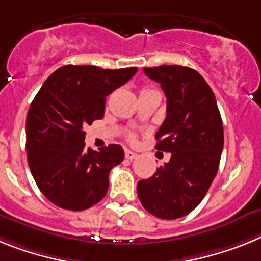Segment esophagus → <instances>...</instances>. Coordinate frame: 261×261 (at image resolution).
<instances>
[{
	"label": "esophagus",
	"mask_w": 261,
	"mask_h": 261,
	"mask_svg": "<svg viewBox=\"0 0 261 261\" xmlns=\"http://www.w3.org/2000/svg\"><path fill=\"white\" fill-rule=\"evenodd\" d=\"M124 158L128 159V160H134V159L138 158V155L135 152H133V151H130V149H126L124 151Z\"/></svg>",
	"instance_id": "1"
}]
</instances>
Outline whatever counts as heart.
Segmentation results:
<instances>
[{
    "label": "heart",
    "instance_id": "heart-1",
    "mask_svg": "<svg viewBox=\"0 0 261 261\" xmlns=\"http://www.w3.org/2000/svg\"><path fill=\"white\" fill-rule=\"evenodd\" d=\"M130 139L131 140H135V137H134V135H130Z\"/></svg>",
    "mask_w": 261,
    "mask_h": 261
}]
</instances>
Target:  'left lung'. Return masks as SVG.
I'll list each match as a JSON object with an SVG mask.
<instances>
[{
    "label": "left lung",
    "mask_w": 261,
    "mask_h": 261,
    "mask_svg": "<svg viewBox=\"0 0 261 261\" xmlns=\"http://www.w3.org/2000/svg\"><path fill=\"white\" fill-rule=\"evenodd\" d=\"M144 73L162 85L167 97V117L155 135V148L171 152V159L138 182V197L158 218L177 219L196 209L218 172L223 123L212 88L197 71L160 65L144 68Z\"/></svg>",
    "instance_id": "left-lung-1"
}]
</instances>
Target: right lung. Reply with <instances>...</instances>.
Masks as SVG:
<instances>
[{"label": "right lung", "mask_w": 261, "mask_h": 261, "mask_svg": "<svg viewBox=\"0 0 261 261\" xmlns=\"http://www.w3.org/2000/svg\"><path fill=\"white\" fill-rule=\"evenodd\" d=\"M137 71L64 65L35 96L26 119L27 162L38 188L54 205L79 212L105 197L109 173L123 160V148H87L84 127L103 118L106 96Z\"/></svg>", "instance_id": "right-lung-1"}]
</instances>
